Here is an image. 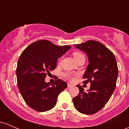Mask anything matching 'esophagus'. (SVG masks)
<instances>
[{"mask_svg":"<svg viewBox=\"0 0 129 129\" xmlns=\"http://www.w3.org/2000/svg\"><path fill=\"white\" fill-rule=\"evenodd\" d=\"M67 86H68V88H70V87H71V86H72V85L71 83H69L67 84Z\"/></svg>","mask_w":129,"mask_h":129,"instance_id":"esophagus-1","label":"esophagus"}]
</instances>
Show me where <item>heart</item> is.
I'll list each match as a JSON object with an SVG mask.
<instances>
[{"label":"heart","mask_w":129,"mask_h":129,"mask_svg":"<svg viewBox=\"0 0 129 129\" xmlns=\"http://www.w3.org/2000/svg\"><path fill=\"white\" fill-rule=\"evenodd\" d=\"M73 55H74V58H75V60L76 59H78V58H79L80 57L83 56V55L82 53H80V52H74ZM63 75H64L65 77H66L67 79L70 80H73L74 78V75H73L72 74H70V73H67V74H65Z\"/></svg>","instance_id":"heart-1"}]
</instances>
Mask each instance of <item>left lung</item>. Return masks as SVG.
Instances as JSON below:
<instances>
[{
	"label": "left lung",
	"instance_id": "1",
	"mask_svg": "<svg viewBox=\"0 0 129 129\" xmlns=\"http://www.w3.org/2000/svg\"><path fill=\"white\" fill-rule=\"evenodd\" d=\"M75 47L87 54L89 64L83 75L84 83L90 82V88L80 92L73 98L75 109L85 114H93L101 110L108 103L116 88L118 67L116 57L102 43L89 40Z\"/></svg>",
	"mask_w": 129,
	"mask_h": 129
}]
</instances>
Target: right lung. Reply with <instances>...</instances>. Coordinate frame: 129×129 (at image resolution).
Here are the masks:
<instances>
[{
  "instance_id": "add662e5",
  "label": "right lung",
  "mask_w": 129,
  "mask_h": 129,
  "mask_svg": "<svg viewBox=\"0 0 129 129\" xmlns=\"http://www.w3.org/2000/svg\"><path fill=\"white\" fill-rule=\"evenodd\" d=\"M40 40L25 49L19 57L16 74L17 85L25 103L34 110L45 112L53 108L59 94L67 87L58 79L53 84L45 82L49 72L56 68L57 60L70 49Z\"/></svg>"
}]
</instances>
